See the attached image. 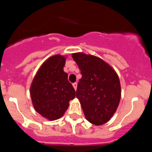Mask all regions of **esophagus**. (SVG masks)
Segmentation results:
<instances>
[{
	"label": "esophagus",
	"instance_id": "esophagus-1",
	"mask_svg": "<svg viewBox=\"0 0 152 152\" xmlns=\"http://www.w3.org/2000/svg\"><path fill=\"white\" fill-rule=\"evenodd\" d=\"M72 85H73L74 88H75V91H76V90H77V83H74V84H72Z\"/></svg>",
	"mask_w": 152,
	"mask_h": 152
}]
</instances>
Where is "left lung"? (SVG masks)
Wrapping results in <instances>:
<instances>
[{"label": "left lung", "instance_id": "1", "mask_svg": "<svg viewBox=\"0 0 152 152\" xmlns=\"http://www.w3.org/2000/svg\"><path fill=\"white\" fill-rule=\"evenodd\" d=\"M82 75L76 96L88 121L96 126L107 123L116 113L121 86L116 71L102 58L83 52L72 54Z\"/></svg>", "mask_w": 152, "mask_h": 152}]
</instances>
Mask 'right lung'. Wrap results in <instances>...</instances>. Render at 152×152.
<instances>
[{"mask_svg": "<svg viewBox=\"0 0 152 152\" xmlns=\"http://www.w3.org/2000/svg\"><path fill=\"white\" fill-rule=\"evenodd\" d=\"M66 56L56 55L45 60L36 72L30 86L35 110L50 121L63 116L69 101L76 96L73 86L63 70Z\"/></svg>", "mask_w": 152, "mask_h": 152, "instance_id": "1", "label": "right lung"}]
</instances>
